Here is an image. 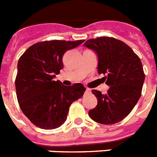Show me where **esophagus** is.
Returning a JSON list of instances; mask_svg holds the SVG:
<instances>
[{
	"label": "esophagus",
	"mask_w": 157,
	"mask_h": 157,
	"mask_svg": "<svg viewBox=\"0 0 157 157\" xmlns=\"http://www.w3.org/2000/svg\"><path fill=\"white\" fill-rule=\"evenodd\" d=\"M90 89H88V88H86V94H90Z\"/></svg>",
	"instance_id": "34e87169"
}]
</instances>
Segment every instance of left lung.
I'll list each match as a JSON object with an SVG mask.
<instances>
[{
	"label": "left lung",
	"instance_id": "obj_1",
	"mask_svg": "<svg viewBox=\"0 0 157 157\" xmlns=\"http://www.w3.org/2000/svg\"><path fill=\"white\" fill-rule=\"evenodd\" d=\"M83 46L96 53L98 73L106 75L103 78L110 86L106 94L92 90L98 103L88 115L99 124H116L129 115L140 98L145 78L142 63L132 48L113 37L90 39Z\"/></svg>",
	"mask_w": 157,
	"mask_h": 157
}]
</instances>
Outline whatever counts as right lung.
Here are the masks:
<instances>
[{"label":"right lung","instance_id":"add662e5","mask_svg":"<svg viewBox=\"0 0 157 157\" xmlns=\"http://www.w3.org/2000/svg\"><path fill=\"white\" fill-rule=\"evenodd\" d=\"M82 42L84 40L37 42L19 58L17 97L24 115L35 126L46 130L62 126L71 103L83 95L86 88L82 83L67 86L54 81L63 68L65 53Z\"/></svg>","mask_w":157,"mask_h":157}]
</instances>
